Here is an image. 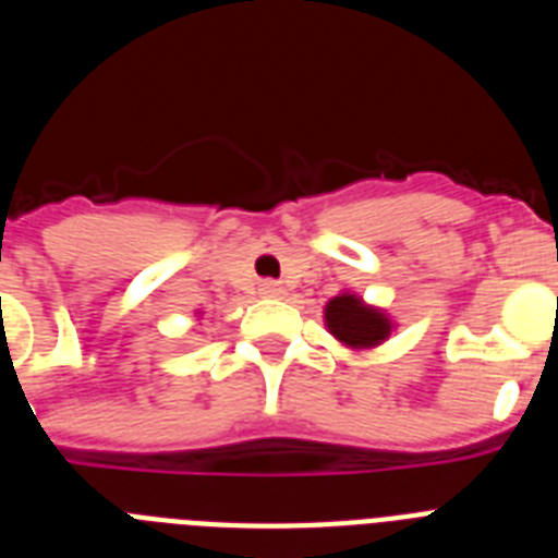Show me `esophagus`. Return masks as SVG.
Wrapping results in <instances>:
<instances>
[{
  "label": "esophagus",
  "mask_w": 558,
  "mask_h": 558,
  "mask_svg": "<svg viewBox=\"0 0 558 558\" xmlns=\"http://www.w3.org/2000/svg\"><path fill=\"white\" fill-rule=\"evenodd\" d=\"M259 293H263L265 299H279V295H282L284 290L279 288V284H276V282H263V284H259Z\"/></svg>",
  "instance_id": "1"
}]
</instances>
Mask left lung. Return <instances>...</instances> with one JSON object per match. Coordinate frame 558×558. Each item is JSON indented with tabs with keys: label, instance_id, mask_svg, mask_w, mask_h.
Returning a JSON list of instances; mask_svg holds the SVG:
<instances>
[{
	"label": "left lung",
	"instance_id": "8db88e82",
	"mask_svg": "<svg viewBox=\"0 0 558 558\" xmlns=\"http://www.w3.org/2000/svg\"><path fill=\"white\" fill-rule=\"evenodd\" d=\"M324 324L340 347L352 349V352L377 349L397 329L386 310L363 302V295L352 293V290H340L335 299H329L324 307Z\"/></svg>",
	"mask_w": 558,
	"mask_h": 558
}]
</instances>
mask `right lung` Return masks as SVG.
<instances>
[{"mask_svg": "<svg viewBox=\"0 0 558 558\" xmlns=\"http://www.w3.org/2000/svg\"><path fill=\"white\" fill-rule=\"evenodd\" d=\"M198 315H201V313H198Z\"/></svg>", "mask_w": 558, "mask_h": 558, "instance_id": "obj_1", "label": "right lung"}]
</instances>
